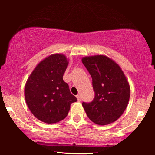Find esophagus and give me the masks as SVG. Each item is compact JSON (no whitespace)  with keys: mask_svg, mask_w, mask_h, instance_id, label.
<instances>
[{"mask_svg":"<svg viewBox=\"0 0 155 155\" xmlns=\"http://www.w3.org/2000/svg\"><path fill=\"white\" fill-rule=\"evenodd\" d=\"M76 97H77L78 101H80V100H81V96H80V94H78L77 96H76Z\"/></svg>","mask_w":155,"mask_h":155,"instance_id":"1","label":"esophagus"}]
</instances>
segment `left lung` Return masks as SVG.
Instances as JSON below:
<instances>
[{
	"instance_id": "left-lung-1",
	"label": "left lung",
	"mask_w": 155,
	"mask_h": 155,
	"mask_svg": "<svg viewBox=\"0 0 155 155\" xmlns=\"http://www.w3.org/2000/svg\"><path fill=\"white\" fill-rule=\"evenodd\" d=\"M82 62L92 78L94 100L82 104L87 116L99 126L120 117L128 106L130 87L120 65L105 55L84 56Z\"/></svg>"
}]
</instances>
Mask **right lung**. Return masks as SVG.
Here are the masks:
<instances>
[{
    "mask_svg": "<svg viewBox=\"0 0 155 155\" xmlns=\"http://www.w3.org/2000/svg\"><path fill=\"white\" fill-rule=\"evenodd\" d=\"M68 59L62 54L50 55L40 61L25 86V98L31 114L46 124H56L66 117L71 104L78 101L63 76Z\"/></svg>",
    "mask_w": 155,
    "mask_h": 155,
    "instance_id": "1",
    "label": "right lung"
}]
</instances>
